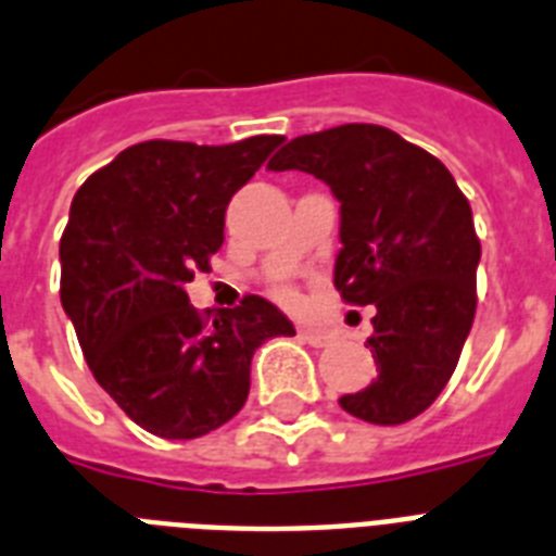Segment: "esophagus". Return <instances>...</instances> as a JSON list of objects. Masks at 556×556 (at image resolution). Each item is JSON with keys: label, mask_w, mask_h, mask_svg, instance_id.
<instances>
[{"label": "esophagus", "mask_w": 556, "mask_h": 556, "mask_svg": "<svg viewBox=\"0 0 556 556\" xmlns=\"http://www.w3.org/2000/svg\"><path fill=\"white\" fill-rule=\"evenodd\" d=\"M300 337L308 342V345H314V349H325V345H331V342L337 340L331 331H323V328H305V325L300 328Z\"/></svg>", "instance_id": "obj_1"}]
</instances>
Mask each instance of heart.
Masks as SVG:
<instances>
[{"instance_id": "heart-1", "label": "heart", "mask_w": 556, "mask_h": 556, "mask_svg": "<svg viewBox=\"0 0 556 556\" xmlns=\"http://www.w3.org/2000/svg\"><path fill=\"white\" fill-rule=\"evenodd\" d=\"M279 296H282V300L286 302H296V291H293V288H279Z\"/></svg>"}]
</instances>
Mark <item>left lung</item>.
<instances>
[{
  "mask_svg": "<svg viewBox=\"0 0 556 556\" xmlns=\"http://www.w3.org/2000/svg\"><path fill=\"white\" fill-rule=\"evenodd\" d=\"M305 170L340 200L333 286L374 305L377 380L340 396L351 417L400 426L434 403L471 331L480 239L471 205L437 156L382 125L305 134L268 162Z\"/></svg>",
  "mask_w": 556,
  "mask_h": 556,
  "instance_id": "1",
  "label": "left lung"
}]
</instances>
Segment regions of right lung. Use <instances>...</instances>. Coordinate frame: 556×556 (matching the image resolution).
I'll return each mask as SVG.
<instances>
[{"mask_svg": "<svg viewBox=\"0 0 556 556\" xmlns=\"http://www.w3.org/2000/svg\"><path fill=\"white\" fill-rule=\"evenodd\" d=\"M279 142H139L71 202L62 308L90 374L151 434L193 440L225 426L248 400L254 351L293 337L291 319L256 293L216 314H200L185 293L223 245L231 197Z\"/></svg>", "mask_w": 556, "mask_h": 556, "instance_id": "right-lung-1", "label": "right lung"}]
</instances>
